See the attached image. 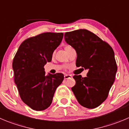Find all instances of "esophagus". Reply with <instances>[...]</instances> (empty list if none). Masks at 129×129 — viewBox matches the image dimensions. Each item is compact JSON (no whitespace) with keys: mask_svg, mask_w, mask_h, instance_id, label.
Here are the masks:
<instances>
[{"mask_svg":"<svg viewBox=\"0 0 129 129\" xmlns=\"http://www.w3.org/2000/svg\"><path fill=\"white\" fill-rule=\"evenodd\" d=\"M72 77V75H68V74H66L64 75V79H68V78H70Z\"/></svg>","mask_w":129,"mask_h":129,"instance_id":"obj_1","label":"esophagus"}]
</instances>
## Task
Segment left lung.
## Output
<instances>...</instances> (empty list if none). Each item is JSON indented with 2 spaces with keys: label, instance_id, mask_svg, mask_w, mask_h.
<instances>
[{
  "label": "left lung",
  "instance_id": "left-lung-1",
  "mask_svg": "<svg viewBox=\"0 0 129 129\" xmlns=\"http://www.w3.org/2000/svg\"><path fill=\"white\" fill-rule=\"evenodd\" d=\"M64 40L75 49L76 66L88 70L86 77L73 76L76 84L72 91L80 105L95 108L106 100L115 81L117 66L113 50L85 29L65 33Z\"/></svg>",
  "mask_w": 129,
  "mask_h": 129
}]
</instances>
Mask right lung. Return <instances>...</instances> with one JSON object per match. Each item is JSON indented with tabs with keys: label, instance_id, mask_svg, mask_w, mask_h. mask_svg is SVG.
Listing matches in <instances>:
<instances>
[{
	"label": "right lung",
	"instance_id": "1",
	"mask_svg": "<svg viewBox=\"0 0 129 129\" xmlns=\"http://www.w3.org/2000/svg\"><path fill=\"white\" fill-rule=\"evenodd\" d=\"M63 37L62 33H44L22 42L13 61L14 82L21 99L36 111L51 105L62 73L45 75L44 67L52 60V54Z\"/></svg>",
	"mask_w": 129,
	"mask_h": 129
}]
</instances>
